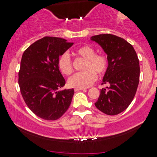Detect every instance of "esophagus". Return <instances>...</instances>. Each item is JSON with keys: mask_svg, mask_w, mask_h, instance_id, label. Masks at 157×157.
Returning <instances> with one entry per match:
<instances>
[{"mask_svg": "<svg viewBox=\"0 0 157 157\" xmlns=\"http://www.w3.org/2000/svg\"><path fill=\"white\" fill-rule=\"evenodd\" d=\"M74 90H75L76 92H78V91H80V90H86L83 88H75L74 89Z\"/></svg>", "mask_w": 157, "mask_h": 157, "instance_id": "esophagus-1", "label": "esophagus"}]
</instances>
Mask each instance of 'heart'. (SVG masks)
<instances>
[{
    "label": "heart",
    "mask_w": 157,
    "mask_h": 157,
    "mask_svg": "<svg viewBox=\"0 0 157 157\" xmlns=\"http://www.w3.org/2000/svg\"><path fill=\"white\" fill-rule=\"evenodd\" d=\"M79 57L86 59L83 72L77 73L71 77L68 83L75 88H86L91 86L97 79V73L102 75L107 71L109 65L108 57L105 54L96 53V50L88 45H82L75 50ZM58 68L64 75H70L73 72V65L71 57L67 53L60 55L58 61Z\"/></svg>",
    "instance_id": "b5f03b06"
}]
</instances>
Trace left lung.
<instances>
[{"instance_id": "1", "label": "left lung", "mask_w": 157, "mask_h": 157, "mask_svg": "<svg viewBox=\"0 0 157 157\" xmlns=\"http://www.w3.org/2000/svg\"><path fill=\"white\" fill-rule=\"evenodd\" d=\"M91 40L102 47L109 60L102 83L109 86L101 90L95 105L106 115H118L129 106L137 92L140 79L137 53L131 44L115 35L93 36Z\"/></svg>"}]
</instances>
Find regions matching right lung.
Segmentation results:
<instances>
[{
	"mask_svg": "<svg viewBox=\"0 0 157 157\" xmlns=\"http://www.w3.org/2000/svg\"><path fill=\"white\" fill-rule=\"evenodd\" d=\"M73 44L61 38L45 36L23 52L18 79L20 92L26 105L42 119H58L71 105L74 90H60L65 80L58 61Z\"/></svg>",
	"mask_w": 157,
	"mask_h": 157,
	"instance_id": "1",
	"label": "right lung"
}]
</instances>
